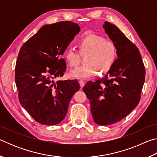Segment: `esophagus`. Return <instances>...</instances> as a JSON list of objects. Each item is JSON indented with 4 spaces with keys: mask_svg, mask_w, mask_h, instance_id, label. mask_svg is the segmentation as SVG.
<instances>
[{
    "mask_svg": "<svg viewBox=\"0 0 157 157\" xmlns=\"http://www.w3.org/2000/svg\"><path fill=\"white\" fill-rule=\"evenodd\" d=\"M79 85H80V87L81 88H82L84 86V82L83 80H79Z\"/></svg>",
    "mask_w": 157,
    "mask_h": 157,
    "instance_id": "obj_1",
    "label": "esophagus"
}]
</instances>
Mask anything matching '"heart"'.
<instances>
[{
	"mask_svg": "<svg viewBox=\"0 0 157 157\" xmlns=\"http://www.w3.org/2000/svg\"><path fill=\"white\" fill-rule=\"evenodd\" d=\"M78 46L81 52H88L86 63L71 71L73 78L86 79L100 73L108 72L112 68L116 59L115 45L109 41L105 40L103 37L94 34H88L79 39ZM64 58L71 66H75L79 63L78 52L69 48L64 53Z\"/></svg>",
	"mask_w": 157,
	"mask_h": 157,
	"instance_id": "b5f03b06",
	"label": "heart"
}]
</instances>
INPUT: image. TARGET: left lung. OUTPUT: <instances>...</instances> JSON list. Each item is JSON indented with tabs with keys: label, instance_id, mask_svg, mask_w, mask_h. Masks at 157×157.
Returning <instances> with one entry per match:
<instances>
[{
	"label": "left lung",
	"instance_id": "1",
	"mask_svg": "<svg viewBox=\"0 0 157 157\" xmlns=\"http://www.w3.org/2000/svg\"><path fill=\"white\" fill-rule=\"evenodd\" d=\"M102 25L115 45L117 59L107 75L89 81L83 90L89 100L94 122L109 125L126 117L139 104L145 82V66L138 48L116 25Z\"/></svg>",
	"mask_w": 157,
	"mask_h": 157
}]
</instances>
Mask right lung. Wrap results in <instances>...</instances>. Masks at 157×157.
I'll return each mask as SVG.
<instances>
[{"mask_svg": "<svg viewBox=\"0 0 157 157\" xmlns=\"http://www.w3.org/2000/svg\"><path fill=\"white\" fill-rule=\"evenodd\" d=\"M79 31L78 24L68 21L45 25L18 52L15 68L18 100L42 124L61 123L71 99L79 89L77 79L54 81L64 74L66 64L61 57Z\"/></svg>", "mask_w": 157, "mask_h": 157, "instance_id": "obj_1", "label": "right lung"}]
</instances>
